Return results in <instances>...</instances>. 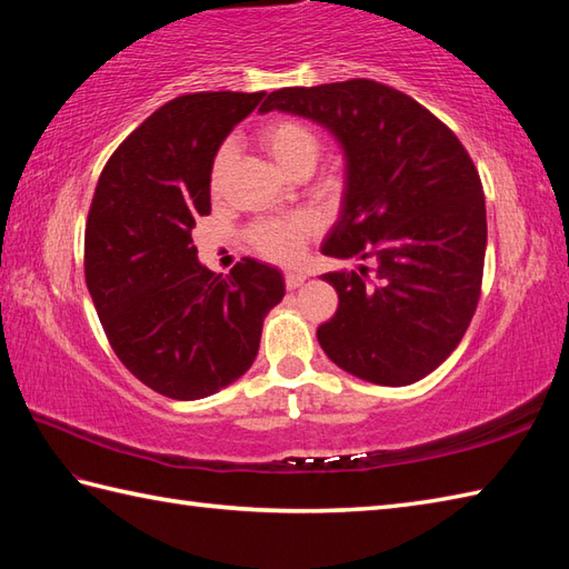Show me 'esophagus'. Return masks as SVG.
Returning <instances> with one entry per match:
<instances>
[{
	"instance_id": "esophagus-1",
	"label": "esophagus",
	"mask_w": 569,
	"mask_h": 569,
	"mask_svg": "<svg viewBox=\"0 0 569 569\" xmlns=\"http://www.w3.org/2000/svg\"><path fill=\"white\" fill-rule=\"evenodd\" d=\"M306 278L308 276L303 271H286V288H288V291H293V288L303 286Z\"/></svg>"
}]
</instances>
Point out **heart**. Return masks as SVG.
Listing matches in <instances>:
<instances>
[{
    "label": "heart",
    "instance_id": "1",
    "mask_svg": "<svg viewBox=\"0 0 569 569\" xmlns=\"http://www.w3.org/2000/svg\"><path fill=\"white\" fill-rule=\"evenodd\" d=\"M259 141L261 147L269 151L276 163L283 168L286 173H298L303 168H312L320 156V137L310 124L300 122L291 117H276L259 127ZM234 161V143L224 141L220 149L214 151L210 180L212 188H220ZM316 220L308 214H293L281 217V220H266L257 227H251L249 239L253 249L263 253L266 259L291 263L296 261L306 249V241L316 234Z\"/></svg>",
    "mask_w": 569,
    "mask_h": 569
}]
</instances>
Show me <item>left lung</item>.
<instances>
[{
  "mask_svg": "<svg viewBox=\"0 0 569 569\" xmlns=\"http://www.w3.org/2000/svg\"><path fill=\"white\" fill-rule=\"evenodd\" d=\"M325 127L345 153L342 208L322 253L377 261L322 273L340 306L318 328L337 367L379 386L416 383L455 352L475 316L487 251L485 190L462 143L389 84L355 78L283 88L259 112Z\"/></svg>",
  "mask_w": 569,
  "mask_h": 569,
  "instance_id": "obj_1",
  "label": "left lung"
}]
</instances>
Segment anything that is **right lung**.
<instances>
[{
  "mask_svg": "<svg viewBox=\"0 0 569 569\" xmlns=\"http://www.w3.org/2000/svg\"><path fill=\"white\" fill-rule=\"evenodd\" d=\"M266 92H192L119 143L84 227V281L119 361L156 393L196 401L253 365L263 318L286 296L269 263L227 276L198 261L192 227L210 214V168Z\"/></svg>",
  "mask_w": 569,
  "mask_h": 569,
  "instance_id": "add662e5",
  "label": "right lung"
}]
</instances>
